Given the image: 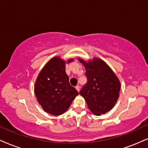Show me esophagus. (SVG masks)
Instances as JSON below:
<instances>
[{"mask_svg":"<svg viewBox=\"0 0 148 148\" xmlns=\"http://www.w3.org/2000/svg\"><path fill=\"white\" fill-rule=\"evenodd\" d=\"M75 88H76V90H77L78 92H79V91H80V86H76Z\"/></svg>","mask_w":148,"mask_h":148,"instance_id":"esophagus-1","label":"esophagus"}]
</instances>
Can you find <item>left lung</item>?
Returning a JSON list of instances; mask_svg holds the SVG:
<instances>
[{"label":"left lung","mask_w":148,"mask_h":148,"mask_svg":"<svg viewBox=\"0 0 148 148\" xmlns=\"http://www.w3.org/2000/svg\"><path fill=\"white\" fill-rule=\"evenodd\" d=\"M78 60L86 68L88 82L80 91L88 108L95 115L111 111L118 101L121 85L118 78L104 61L94 58L88 62Z\"/></svg>","instance_id":"8db88e82"}]
</instances>
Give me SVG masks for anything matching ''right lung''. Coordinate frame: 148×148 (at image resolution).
I'll return each mask as SVG.
<instances>
[{
  "label": "right lung",
  "instance_id": "right-lung-1",
  "mask_svg": "<svg viewBox=\"0 0 148 148\" xmlns=\"http://www.w3.org/2000/svg\"><path fill=\"white\" fill-rule=\"evenodd\" d=\"M73 60L70 58L66 62L59 56L52 58L37 76L35 94L44 111L49 114H63L79 95L69 84V76L65 72V64Z\"/></svg>",
  "mask_w": 148,
  "mask_h": 148
}]
</instances>
